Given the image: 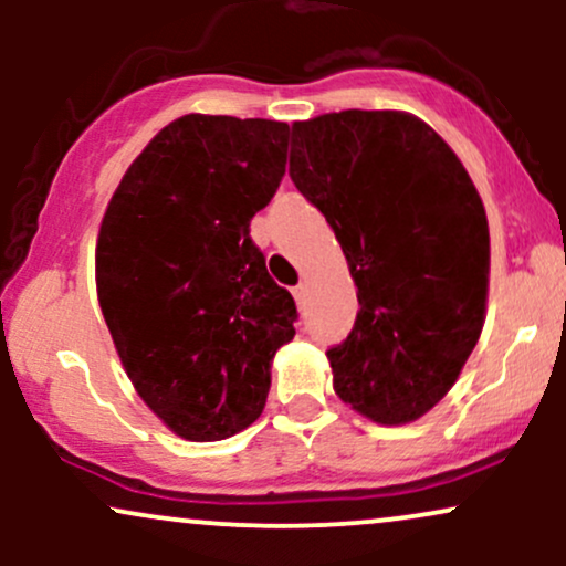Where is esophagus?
I'll use <instances>...</instances> for the list:
<instances>
[{"label": "esophagus", "mask_w": 566, "mask_h": 566, "mask_svg": "<svg viewBox=\"0 0 566 566\" xmlns=\"http://www.w3.org/2000/svg\"><path fill=\"white\" fill-rule=\"evenodd\" d=\"M292 295H295V301H297V308H305V295H308V290H305V284H297L295 290H292Z\"/></svg>", "instance_id": "obj_1"}]
</instances>
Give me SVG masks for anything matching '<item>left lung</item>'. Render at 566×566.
<instances>
[{
    "label": "left lung",
    "mask_w": 566,
    "mask_h": 566,
    "mask_svg": "<svg viewBox=\"0 0 566 566\" xmlns=\"http://www.w3.org/2000/svg\"><path fill=\"white\" fill-rule=\"evenodd\" d=\"M290 178L333 226L359 297L327 350L333 388L380 426L437 407L486 316L490 226L463 161L407 112L322 114L292 125Z\"/></svg>",
    "instance_id": "8db88e82"
}]
</instances>
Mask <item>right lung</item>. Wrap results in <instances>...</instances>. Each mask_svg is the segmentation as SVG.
I'll use <instances>...</instances> for the list:
<instances>
[{
  "mask_svg": "<svg viewBox=\"0 0 566 566\" xmlns=\"http://www.w3.org/2000/svg\"><path fill=\"white\" fill-rule=\"evenodd\" d=\"M287 143L284 122L186 114L148 140L103 216V319L135 391L180 439L255 423L271 361L295 337V301L250 239Z\"/></svg>",
  "mask_w": 566,
  "mask_h": 566,
  "instance_id": "obj_1",
  "label": "right lung"
}]
</instances>
